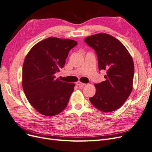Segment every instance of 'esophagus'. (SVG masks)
<instances>
[{
	"instance_id": "esophagus-1",
	"label": "esophagus",
	"mask_w": 152,
	"mask_h": 152,
	"mask_svg": "<svg viewBox=\"0 0 152 152\" xmlns=\"http://www.w3.org/2000/svg\"><path fill=\"white\" fill-rule=\"evenodd\" d=\"M76 84H77V86H85V85H86V84L82 83V82H80V81H78V82H77Z\"/></svg>"
}]
</instances>
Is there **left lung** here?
Listing matches in <instances>:
<instances>
[{
	"mask_svg": "<svg viewBox=\"0 0 152 152\" xmlns=\"http://www.w3.org/2000/svg\"><path fill=\"white\" fill-rule=\"evenodd\" d=\"M98 56L99 70L107 74L105 80L94 84L96 94L89 100L94 107L104 112L118 109L129 96L133 84L134 66L126 47L107 34H97L85 38Z\"/></svg>",
	"mask_w": 152,
	"mask_h": 152,
	"instance_id": "1",
	"label": "left lung"
}]
</instances>
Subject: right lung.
I'll return each mask as SVG.
<instances>
[{"label": "right lung", "instance_id": "right-lung-1", "mask_svg": "<svg viewBox=\"0 0 152 152\" xmlns=\"http://www.w3.org/2000/svg\"><path fill=\"white\" fill-rule=\"evenodd\" d=\"M77 44L70 39L49 37L36 44L25 57L23 89L30 104L43 115L54 116L66 107L75 84L56 79L54 74Z\"/></svg>", "mask_w": 152, "mask_h": 152}]
</instances>
